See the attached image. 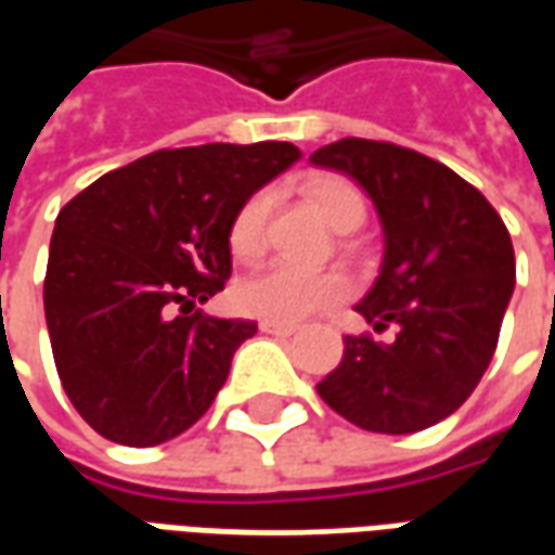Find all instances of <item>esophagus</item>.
Masks as SVG:
<instances>
[{
    "instance_id": "obj_1",
    "label": "esophagus",
    "mask_w": 555,
    "mask_h": 555,
    "mask_svg": "<svg viewBox=\"0 0 555 555\" xmlns=\"http://www.w3.org/2000/svg\"><path fill=\"white\" fill-rule=\"evenodd\" d=\"M258 326L267 336H294L297 333V324H279V321H261Z\"/></svg>"
}]
</instances>
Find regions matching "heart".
I'll return each instance as SVG.
<instances>
[{"mask_svg": "<svg viewBox=\"0 0 555 555\" xmlns=\"http://www.w3.org/2000/svg\"><path fill=\"white\" fill-rule=\"evenodd\" d=\"M309 198L321 210V217L338 231L360 225L365 219V198L348 181L326 175L309 183ZM267 217H270V193L249 195L229 225V249L237 261H255L264 253ZM348 294V282L338 273H314L291 264H270L246 276L234 288V302L243 314L294 324L309 314L321 312Z\"/></svg>", "mask_w": 555, "mask_h": 555, "instance_id": "b5f03b06", "label": "heart"}]
</instances>
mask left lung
<instances>
[{"label":"left lung","mask_w":555,"mask_h":555,"mask_svg":"<svg viewBox=\"0 0 555 555\" xmlns=\"http://www.w3.org/2000/svg\"><path fill=\"white\" fill-rule=\"evenodd\" d=\"M312 163L372 195L386 253L357 312L374 333L396 326L392 345L345 336L318 396L374 434L430 428L473 396L496 350L514 291L508 229L473 183L413 147L350 137L318 147Z\"/></svg>","instance_id":"1"}]
</instances>
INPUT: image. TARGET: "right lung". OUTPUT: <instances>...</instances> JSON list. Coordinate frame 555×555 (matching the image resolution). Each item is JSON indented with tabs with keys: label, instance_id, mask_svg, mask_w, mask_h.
<instances>
[{
	"label": "right lung",
	"instance_id": "right-lung-1",
	"mask_svg": "<svg viewBox=\"0 0 555 555\" xmlns=\"http://www.w3.org/2000/svg\"><path fill=\"white\" fill-rule=\"evenodd\" d=\"M297 159L291 142L154 151L59 210L43 312L59 380L101 437L159 446L214 404L258 326L195 302L231 276L237 207Z\"/></svg>",
	"mask_w": 555,
	"mask_h": 555
}]
</instances>
